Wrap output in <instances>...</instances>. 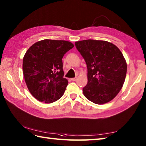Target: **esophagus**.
<instances>
[{
    "mask_svg": "<svg viewBox=\"0 0 146 146\" xmlns=\"http://www.w3.org/2000/svg\"><path fill=\"white\" fill-rule=\"evenodd\" d=\"M71 80H72V81H76V80H77V78H76V77H75V78H71Z\"/></svg>",
    "mask_w": 146,
    "mask_h": 146,
    "instance_id": "1",
    "label": "esophagus"
}]
</instances>
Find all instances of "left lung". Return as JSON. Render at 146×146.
Masks as SVG:
<instances>
[{
	"instance_id": "obj_1",
	"label": "left lung",
	"mask_w": 146,
	"mask_h": 146,
	"mask_svg": "<svg viewBox=\"0 0 146 146\" xmlns=\"http://www.w3.org/2000/svg\"><path fill=\"white\" fill-rule=\"evenodd\" d=\"M75 44L87 66L88 83L83 88L85 97L98 105L113 100L126 76L127 63L122 52L106 41L87 39Z\"/></svg>"
}]
</instances>
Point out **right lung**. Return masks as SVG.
<instances>
[{
	"label": "right lung",
	"instance_id": "1",
	"mask_svg": "<svg viewBox=\"0 0 146 146\" xmlns=\"http://www.w3.org/2000/svg\"><path fill=\"white\" fill-rule=\"evenodd\" d=\"M73 47L67 41L44 39L27 49L23 61L24 77L37 100L49 104L63 96L68 82L63 77L62 58Z\"/></svg>",
	"mask_w": 146,
	"mask_h": 146
}]
</instances>
